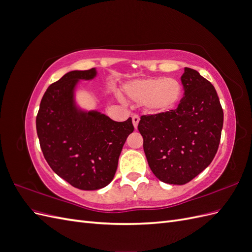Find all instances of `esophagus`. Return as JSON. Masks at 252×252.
Masks as SVG:
<instances>
[{
  "label": "esophagus",
  "instance_id": "34e87169",
  "mask_svg": "<svg viewBox=\"0 0 252 252\" xmlns=\"http://www.w3.org/2000/svg\"><path fill=\"white\" fill-rule=\"evenodd\" d=\"M139 122H140V117H139V116H135V114H134V116L132 117V124H133V126H134L135 129L138 128Z\"/></svg>",
  "mask_w": 252,
  "mask_h": 252
}]
</instances>
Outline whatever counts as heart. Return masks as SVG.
I'll use <instances>...</instances> for the list:
<instances>
[{
    "label": "heart",
    "mask_w": 252,
    "mask_h": 252,
    "mask_svg": "<svg viewBox=\"0 0 252 252\" xmlns=\"http://www.w3.org/2000/svg\"><path fill=\"white\" fill-rule=\"evenodd\" d=\"M131 101L144 104L150 113L168 112L177 107L183 95L181 83L172 78H149L135 80L124 87Z\"/></svg>",
    "instance_id": "1"
}]
</instances>
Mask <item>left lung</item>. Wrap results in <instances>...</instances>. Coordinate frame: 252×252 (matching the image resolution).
<instances>
[{"instance_id": "left-lung-1", "label": "left lung", "mask_w": 252, "mask_h": 252, "mask_svg": "<svg viewBox=\"0 0 252 252\" xmlns=\"http://www.w3.org/2000/svg\"><path fill=\"white\" fill-rule=\"evenodd\" d=\"M184 96L178 108L142 116L138 129L151 171L167 184L184 185L215 158L224 113L216 88L191 68L181 77Z\"/></svg>"}]
</instances>
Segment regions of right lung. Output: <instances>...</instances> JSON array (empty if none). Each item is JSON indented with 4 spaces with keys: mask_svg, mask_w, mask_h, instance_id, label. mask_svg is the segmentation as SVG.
Listing matches in <instances>:
<instances>
[{
    "mask_svg": "<svg viewBox=\"0 0 252 252\" xmlns=\"http://www.w3.org/2000/svg\"><path fill=\"white\" fill-rule=\"evenodd\" d=\"M95 68L67 72L44 94L36 116L40 146L51 169L75 188L107 186L118 168L131 118L112 121L96 110L78 107L74 91L80 80L95 78Z\"/></svg>",
    "mask_w": 252,
    "mask_h": 252,
    "instance_id": "1",
    "label": "right lung"
}]
</instances>
